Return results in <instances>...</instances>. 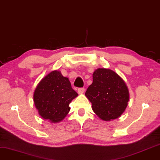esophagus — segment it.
Listing matches in <instances>:
<instances>
[{"mask_svg": "<svg viewBox=\"0 0 160 160\" xmlns=\"http://www.w3.org/2000/svg\"><path fill=\"white\" fill-rule=\"evenodd\" d=\"M84 92H85V88H78V94H83Z\"/></svg>", "mask_w": 160, "mask_h": 160, "instance_id": "34e87169", "label": "esophagus"}]
</instances>
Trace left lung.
I'll use <instances>...</instances> for the list:
<instances>
[{"label":"left lung","mask_w":160,"mask_h":160,"mask_svg":"<svg viewBox=\"0 0 160 160\" xmlns=\"http://www.w3.org/2000/svg\"><path fill=\"white\" fill-rule=\"evenodd\" d=\"M85 95L92 104L94 112L102 120L118 118L128 106L129 93L123 80L114 71L98 68L93 82Z\"/></svg>","instance_id":"left-lung-1"}]
</instances>
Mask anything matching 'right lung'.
<instances>
[{
	"label": "right lung",
	"instance_id": "right-lung-1",
	"mask_svg": "<svg viewBox=\"0 0 160 160\" xmlns=\"http://www.w3.org/2000/svg\"><path fill=\"white\" fill-rule=\"evenodd\" d=\"M78 95L68 79L55 70L38 83L34 93V102L44 120L59 122L69 112V103Z\"/></svg>",
	"mask_w": 160,
	"mask_h": 160
}]
</instances>
